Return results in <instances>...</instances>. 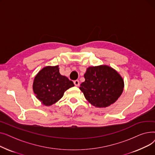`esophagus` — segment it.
I'll list each match as a JSON object with an SVG mask.
<instances>
[{"label": "esophagus", "instance_id": "34e87169", "mask_svg": "<svg viewBox=\"0 0 155 155\" xmlns=\"http://www.w3.org/2000/svg\"><path fill=\"white\" fill-rule=\"evenodd\" d=\"M73 83H74V85L77 87H78L80 85V82H79V80H75L74 82H73Z\"/></svg>", "mask_w": 155, "mask_h": 155}]
</instances>
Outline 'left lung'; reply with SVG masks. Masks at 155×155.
Segmentation results:
<instances>
[{"label":"left lung","mask_w":155,"mask_h":155,"mask_svg":"<svg viewBox=\"0 0 155 155\" xmlns=\"http://www.w3.org/2000/svg\"><path fill=\"white\" fill-rule=\"evenodd\" d=\"M85 82L80 89L85 99L97 107H106L114 103L123 93L124 81L113 68L101 65L87 69Z\"/></svg>","instance_id":"1"}]
</instances>
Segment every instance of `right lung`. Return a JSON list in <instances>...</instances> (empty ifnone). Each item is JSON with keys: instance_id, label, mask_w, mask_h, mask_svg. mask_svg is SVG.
Wrapping results in <instances>:
<instances>
[{"instance_id": "obj_1", "label": "right lung", "mask_w": 155, "mask_h": 155, "mask_svg": "<svg viewBox=\"0 0 155 155\" xmlns=\"http://www.w3.org/2000/svg\"><path fill=\"white\" fill-rule=\"evenodd\" d=\"M74 86L67 77L62 76L58 66L46 67L35 77L33 91L43 104L49 106L58 101L67 89Z\"/></svg>"}]
</instances>
